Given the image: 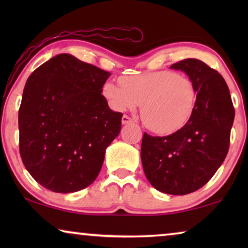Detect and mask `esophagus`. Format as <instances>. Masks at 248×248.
Listing matches in <instances>:
<instances>
[{"label": "esophagus", "instance_id": "obj_1", "mask_svg": "<svg viewBox=\"0 0 248 248\" xmlns=\"http://www.w3.org/2000/svg\"><path fill=\"white\" fill-rule=\"evenodd\" d=\"M133 123V120H132L131 117H128L127 115H124L123 117H122V124H131Z\"/></svg>", "mask_w": 248, "mask_h": 248}]
</instances>
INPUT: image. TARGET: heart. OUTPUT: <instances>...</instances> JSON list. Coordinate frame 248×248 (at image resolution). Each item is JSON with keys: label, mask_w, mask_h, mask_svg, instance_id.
<instances>
[{"label": "heart", "mask_w": 248, "mask_h": 248, "mask_svg": "<svg viewBox=\"0 0 248 248\" xmlns=\"http://www.w3.org/2000/svg\"><path fill=\"white\" fill-rule=\"evenodd\" d=\"M121 84L105 83V98L116 110L133 109L141 103L142 121L155 133L170 134L181 130L198 103L194 82L172 71L124 77Z\"/></svg>", "instance_id": "1"}]
</instances>
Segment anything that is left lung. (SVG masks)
Instances as JSON below:
<instances>
[{"mask_svg":"<svg viewBox=\"0 0 248 248\" xmlns=\"http://www.w3.org/2000/svg\"><path fill=\"white\" fill-rule=\"evenodd\" d=\"M187 74L198 90L189 121L167 137L143 134L141 160L148 181L166 194L185 195L205 185L225 160L235 109L218 71L196 59L172 64Z\"/></svg>","mask_w":248,"mask_h":248,"instance_id":"1","label":"left lung"}]
</instances>
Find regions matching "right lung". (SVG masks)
<instances>
[{"label":"right lung","mask_w":248,"mask_h":248,"mask_svg":"<svg viewBox=\"0 0 248 248\" xmlns=\"http://www.w3.org/2000/svg\"><path fill=\"white\" fill-rule=\"evenodd\" d=\"M110 73L70 54L42 64L27 80L19 109V148L36 182L56 193L93 184L122 113L101 93Z\"/></svg>","instance_id":"1"}]
</instances>
